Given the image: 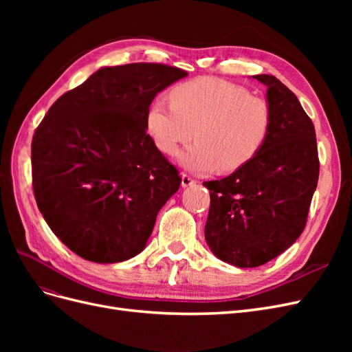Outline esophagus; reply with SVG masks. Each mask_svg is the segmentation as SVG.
I'll list each match as a JSON object with an SVG mask.
<instances>
[{
  "label": "esophagus",
  "instance_id": "esophagus-1",
  "mask_svg": "<svg viewBox=\"0 0 352 352\" xmlns=\"http://www.w3.org/2000/svg\"><path fill=\"white\" fill-rule=\"evenodd\" d=\"M195 185V180L192 177H189L188 175H182V186L188 188V186H192Z\"/></svg>",
  "mask_w": 352,
  "mask_h": 352
}]
</instances>
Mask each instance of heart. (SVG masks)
Instances as JSON below:
<instances>
[{"instance_id": "heart-1", "label": "heart", "mask_w": 352, "mask_h": 352, "mask_svg": "<svg viewBox=\"0 0 352 352\" xmlns=\"http://www.w3.org/2000/svg\"><path fill=\"white\" fill-rule=\"evenodd\" d=\"M168 100L158 98L148 107L146 132L160 153L173 155L194 129L197 141L177 157L189 172H235L261 151L270 135L269 102L225 79L179 83Z\"/></svg>"}]
</instances>
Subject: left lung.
<instances>
[{"instance_id": "8db88e82", "label": "left lung", "mask_w": 352, "mask_h": 352, "mask_svg": "<svg viewBox=\"0 0 352 352\" xmlns=\"http://www.w3.org/2000/svg\"><path fill=\"white\" fill-rule=\"evenodd\" d=\"M265 85L272 129L261 151L210 189L206 241L221 261L258 267L302 233L318 180L316 131L296 95L270 74Z\"/></svg>"}]
</instances>
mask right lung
<instances>
[{"label": "right lung", "instance_id": "add662e5", "mask_svg": "<svg viewBox=\"0 0 352 352\" xmlns=\"http://www.w3.org/2000/svg\"><path fill=\"white\" fill-rule=\"evenodd\" d=\"M185 70L157 63L102 67L51 105L32 140L41 214L79 257L140 254L182 179L146 133L153 100Z\"/></svg>", "mask_w": 352, "mask_h": 352}]
</instances>
